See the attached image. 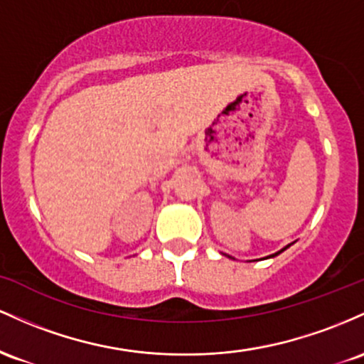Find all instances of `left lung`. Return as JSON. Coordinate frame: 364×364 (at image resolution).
I'll list each match as a JSON object with an SVG mask.
<instances>
[{
	"mask_svg": "<svg viewBox=\"0 0 364 364\" xmlns=\"http://www.w3.org/2000/svg\"><path fill=\"white\" fill-rule=\"evenodd\" d=\"M289 246H291V244H289ZM289 246H285V247H284V249H280V251H279V252H275V255H272V256H268V258H273V256H279V255H280V252H284V251H285V249H287V247H289Z\"/></svg>",
	"mask_w": 364,
	"mask_h": 364,
	"instance_id": "8db88e82",
	"label": "left lung"
}]
</instances>
